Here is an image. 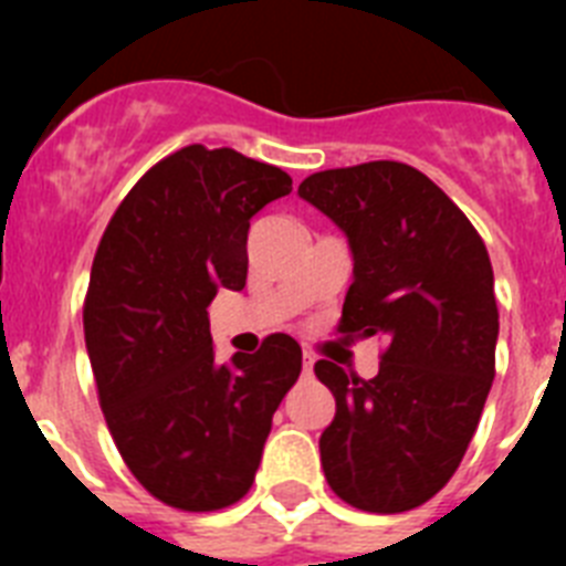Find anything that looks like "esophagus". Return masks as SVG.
I'll list each match as a JSON object with an SVG mask.
<instances>
[{
  "mask_svg": "<svg viewBox=\"0 0 566 566\" xmlns=\"http://www.w3.org/2000/svg\"><path fill=\"white\" fill-rule=\"evenodd\" d=\"M312 371H314V357L312 354H303V374H306V377H312Z\"/></svg>",
  "mask_w": 566,
  "mask_h": 566,
  "instance_id": "34e87169",
  "label": "esophagus"
}]
</instances>
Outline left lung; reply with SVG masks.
Returning <instances> with one entry per match:
<instances>
[{
  "label": "left lung",
  "instance_id": "1",
  "mask_svg": "<svg viewBox=\"0 0 566 566\" xmlns=\"http://www.w3.org/2000/svg\"><path fill=\"white\" fill-rule=\"evenodd\" d=\"M297 195L352 247L354 283L337 332L388 337L374 379L332 359L314 363L337 402L319 462L345 504L405 513L457 473L496 377L488 249L462 209L408 164L314 172Z\"/></svg>",
  "mask_w": 566,
  "mask_h": 566
}]
</instances>
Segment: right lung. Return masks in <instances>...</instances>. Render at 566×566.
Here are the masks:
<instances>
[{"label":"right lung","mask_w":566,"mask_h":566,"mask_svg":"<svg viewBox=\"0 0 566 566\" xmlns=\"http://www.w3.org/2000/svg\"><path fill=\"white\" fill-rule=\"evenodd\" d=\"M292 192L280 167L189 144L142 175L102 234L84 343L113 442L158 502L209 513L247 496L303 352L269 334L218 363L209 303L247 286L249 221Z\"/></svg>","instance_id":"obj_1"}]
</instances>
